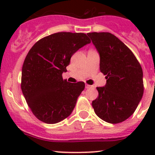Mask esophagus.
<instances>
[{
	"label": "esophagus",
	"mask_w": 155,
	"mask_h": 155,
	"mask_svg": "<svg viewBox=\"0 0 155 155\" xmlns=\"http://www.w3.org/2000/svg\"><path fill=\"white\" fill-rule=\"evenodd\" d=\"M92 85H87V84H85V88H90V87H91Z\"/></svg>",
	"instance_id": "esophagus-1"
}]
</instances>
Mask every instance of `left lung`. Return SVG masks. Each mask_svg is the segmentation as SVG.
I'll list each match as a JSON object with an SVG mask.
<instances>
[{
    "label": "left lung",
    "mask_w": 155,
    "mask_h": 155,
    "mask_svg": "<svg viewBox=\"0 0 155 155\" xmlns=\"http://www.w3.org/2000/svg\"><path fill=\"white\" fill-rule=\"evenodd\" d=\"M100 54V70L107 84L97 87L92 101L96 115L111 124L127 119L137 109L144 91L143 73L134 53L109 32L87 33Z\"/></svg>",
    "instance_id": "obj_1"
}]
</instances>
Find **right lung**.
<instances>
[{"label": "right lung", "instance_id": "1", "mask_svg": "<svg viewBox=\"0 0 155 155\" xmlns=\"http://www.w3.org/2000/svg\"><path fill=\"white\" fill-rule=\"evenodd\" d=\"M91 43L83 33L58 32L38 40L28 53L21 87L33 114L46 124H56L72 113L85 83L64 80L70 58Z\"/></svg>", "mask_w": 155, "mask_h": 155}]
</instances>
